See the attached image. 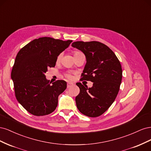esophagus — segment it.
I'll use <instances>...</instances> for the list:
<instances>
[{"instance_id": "34e87169", "label": "esophagus", "mask_w": 151, "mask_h": 151, "mask_svg": "<svg viewBox=\"0 0 151 151\" xmlns=\"http://www.w3.org/2000/svg\"><path fill=\"white\" fill-rule=\"evenodd\" d=\"M73 85V83H67V88H70L71 86H72Z\"/></svg>"}]
</instances>
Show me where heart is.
Returning a JSON list of instances; mask_svg holds the SVG:
<instances>
[{"mask_svg": "<svg viewBox=\"0 0 151 151\" xmlns=\"http://www.w3.org/2000/svg\"><path fill=\"white\" fill-rule=\"evenodd\" d=\"M79 53V52H74V55H75V54H76V53ZM60 58H61V54L58 55V57H57V61H59V60H60ZM66 76H67V78H68V79H71L72 78V76H71V75L67 74Z\"/></svg>", "mask_w": 151, "mask_h": 151, "instance_id": "obj_1", "label": "heart"}]
</instances>
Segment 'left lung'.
<instances>
[{"label":"left lung","mask_w":151,"mask_h":151,"mask_svg":"<svg viewBox=\"0 0 151 151\" xmlns=\"http://www.w3.org/2000/svg\"><path fill=\"white\" fill-rule=\"evenodd\" d=\"M72 47L83 52L86 58L81 79L93 83L89 88L76 83L80 89L76 97L77 108L86 116H99L110 107L119 91L122 79L120 62L110 48L99 42H76Z\"/></svg>","instance_id":"obj_1"}]
</instances>
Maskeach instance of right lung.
<instances>
[{
    "instance_id": "obj_1",
    "label": "right lung",
    "mask_w": 151,
    "mask_h": 151,
    "mask_svg": "<svg viewBox=\"0 0 151 151\" xmlns=\"http://www.w3.org/2000/svg\"><path fill=\"white\" fill-rule=\"evenodd\" d=\"M72 42L42 37L31 41L17 54L11 72L15 95L32 115H47L56 109L58 96L67 88V83L58 80L51 84L45 74L49 67L55 66L58 55Z\"/></svg>"
}]
</instances>
